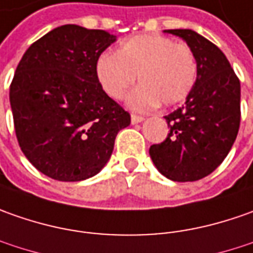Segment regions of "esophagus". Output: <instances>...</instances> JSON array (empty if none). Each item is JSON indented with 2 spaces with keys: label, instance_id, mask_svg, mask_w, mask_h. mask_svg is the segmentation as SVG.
Returning a JSON list of instances; mask_svg holds the SVG:
<instances>
[{
  "label": "esophagus",
  "instance_id": "1",
  "mask_svg": "<svg viewBox=\"0 0 253 253\" xmlns=\"http://www.w3.org/2000/svg\"><path fill=\"white\" fill-rule=\"evenodd\" d=\"M144 120L143 116H138V115H131V123L137 125V123H141Z\"/></svg>",
  "mask_w": 253,
  "mask_h": 253
}]
</instances>
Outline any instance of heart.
Here are the masks:
<instances>
[{
  "mask_svg": "<svg viewBox=\"0 0 253 253\" xmlns=\"http://www.w3.org/2000/svg\"><path fill=\"white\" fill-rule=\"evenodd\" d=\"M96 75L113 99H122L138 75L141 85L130 95L128 105L150 110L160 102L172 106L186 99L196 84L197 61L185 43L161 35H137L123 40L116 54L103 53Z\"/></svg>",
  "mask_w": 253,
  "mask_h": 253,
  "instance_id": "1",
  "label": "heart"
}]
</instances>
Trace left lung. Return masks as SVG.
Listing matches in <instances>:
<instances>
[{
	"label": "left lung",
	"instance_id": "obj_1",
	"mask_svg": "<svg viewBox=\"0 0 253 253\" xmlns=\"http://www.w3.org/2000/svg\"><path fill=\"white\" fill-rule=\"evenodd\" d=\"M185 40L197 61V78L182 108L165 116L169 127L150 157L164 176L193 182L210 175L228 155L241 120V84L230 61L210 40L190 29H168Z\"/></svg>",
	"mask_w": 253,
	"mask_h": 253
}]
</instances>
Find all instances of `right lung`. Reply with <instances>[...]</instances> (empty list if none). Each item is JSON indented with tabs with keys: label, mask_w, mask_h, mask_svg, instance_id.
<instances>
[{
	"label": "right lung",
	"mask_w": 253,
	"mask_h": 253,
	"mask_svg": "<svg viewBox=\"0 0 253 253\" xmlns=\"http://www.w3.org/2000/svg\"><path fill=\"white\" fill-rule=\"evenodd\" d=\"M116 40L99 29L58 26L25 51L9 100L19 147L46 176L78 182L109 161L130 113L102 89L96 61Z\"/></svg>",
	"instance_id": "add662e5"
}]
</instances>
